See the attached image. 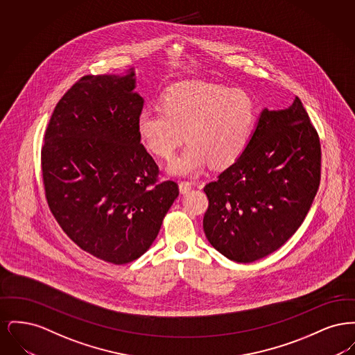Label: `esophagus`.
Here are the masks:
<instances>
[{
	"instance_id": "34e87169",
	"label": "esophagus",
	"mask_w": 355,
	"mask_h": 355,
	"mask_svg": "<svg viewBox=\"0 0 355 355\" xmlns=\"http://www.w3.org/2000/svg\"><path fill=\"white\" fill-rule=\"evenodd\" d=\"M180 191L182 193V194H185L187 191H190L191 190V187H193V184L191 182H187V181H181L180 182Z\"/></svg>"
}]
</instances>
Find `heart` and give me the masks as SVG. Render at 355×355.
<instances>
[{
  "mask_svg": "<svg viewBox=\"0 0 355 355\" xmlns=\"http://www.w3.org/2000/svg\"><path fill=\"white\" fill-rule=\"evenodd\" d=\"M255 105L241 90L203 80L171 85L162 107H144L137 119L141 142L169 159L184 141L187 145L168 165L177 175H198L207 165L225 169L249 146L255 125Z\"/></svg>",
  "mask_w": 355,
  "mask_h": 355,
  "instance_id": "heart-1",
  "label": "heart"
}]
</instances>
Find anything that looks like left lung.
Returning <instances> with one entry per match:
<instances>
[{
  "mask_svg": "<svg viewBox=\"0 0 355 355\" xmlns=\"http://www.w3.org/2000/svg\"><path fill=\"white\" fill-rule=\"evenodd\" d=\"M320 180V138L301 100L263 107L241 158L203 187L205 236L232 261L263 258L301 226Z\"/></svg>",
  "mask_w": 355,
  "mask_h": 355,
  "instance_id": "obj_1",
  "label": "left lung"
}]
</instances>
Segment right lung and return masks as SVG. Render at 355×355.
Instances as JSON below:
<instances>
[{
    "instance_id": "1",
    "label": "right lung",
    "mask_w": 355,
    "mask_h": 355,
    "mask_svg": "<svg viewBox=\"0 0 355 355\" xmlns=\"http://www.w3.org/2000/svg\"><path fill=\"white\" fill-rule=\"evenodd\" d=\"M135 68L85 76L51 114L41 153L51 213L86 253L122 265L152 246L178 197L141 144Z\"/></svg>"
}]
</instances>
